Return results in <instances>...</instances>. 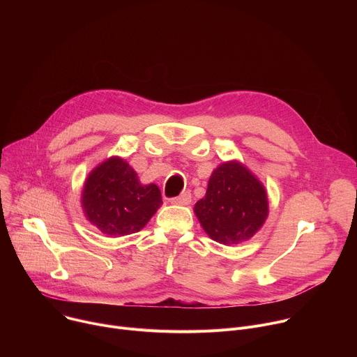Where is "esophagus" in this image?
Returning a JSON list of instances; mask_svg holds the SVG:
<instances>
[{"label": "esophagus", "instance_id": "obj_1", "mask_svg": "<svg viewBox=\"0 0 357 357\" xmlns=\"http://www.w3.org/2000/svg\"><path fill=\"white\" fill-rule=\"evenodd\" d=\"M192 200V195L189 190H185L183 193H181L179 196L176 197H172L171 199V203H174V205H189Z\"/></svg>", "mask_w": 357, "mask_h": 357}]
</instances>
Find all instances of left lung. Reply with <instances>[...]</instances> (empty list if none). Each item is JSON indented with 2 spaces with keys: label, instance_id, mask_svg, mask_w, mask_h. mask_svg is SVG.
I'll list each match as a JSON object with an SVG mask.
<instances>
[{
  "label": "left lung",
  "instance_id": "1",
  "mask_svg": "<svg viewBox=\"0 0 357 357\" xmlns=\"http://www.w3.org/2000/svg\"><path fill=\"white\" fill-rule=\"evenodd\" d=\"M203 230L220 244H238L256 234L268 215L263 183L237 161L219 165L206 195L195 205Z\"/></svg>",
  "mask_w": 357,
  "mask_h": 357
}]
</instances>
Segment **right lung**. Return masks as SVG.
I'll return each instance as SVG.
<instances>
[{
	"label": "right lung",
	"instance_id": "obj_1",
	"mask_svg": "<svg viewBox=\"0 0 357 357\" xmlns=\"http://www.w3.org/2000/svg\"><path fill=\"white\" fill-rule=\"evenodd\" d=\"M161 205L160 188L141 185L135 171L120 157L96 167L82 193L84 216L110 237L139 231Z\"/></svg>",
	"mask_w": 357,
	"mask_h": 357
}]
</instances>
